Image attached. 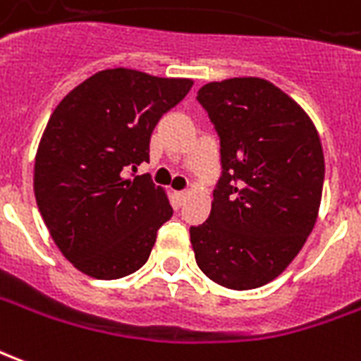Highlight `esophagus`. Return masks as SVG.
Segmentation results:
<instances>
[{"label":"esophagus","instance_id":"1","mask_svg":"<svg viewBox=\"0 0 361 361\" xmlns=\"http://www.w3.org/2000/svg\"><path fill=\"white\" fill-rule=\"evenodd\" d=\"M175 198L178 204H185V200L188 198V192L186 190H180V192H175Z\"/></svg>","mask_w":361,"mask_h":361}]
</instances>
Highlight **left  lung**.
Masks as SVG:
<instances>
[{
    "label": "left lung",
    "instance_id": "1",
    "mask_svg": "<svg viewBox=\"0 0 361 361\" xmlns=\"http://www.w3.org/2000/svg\"><path fill=\"white\" fill-rule=\"evenodd\" d=\"M196 99L219 135L224 169L209 217L190 227L196 264L224 288L255 290L282 274L315 227L321 140L305 111L267 79L214 81Z\"/></svg>",
    "mask_w": 361,
    "mask_h": 361
}]
</instances>
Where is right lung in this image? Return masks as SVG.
Segmentation results:
<instances>
[{
  "label": "right lung",
  "mask_w": 361,
  "mask_h": 361,
  "mask_svg": "<svg viewBox=\"0 0 361 361\" xmlns=\"http://www.w3.org/2000/svg\"><path fill=\"white\" fill-rule=\"evenodd\" d=\"M192 79L104 70L66 94L35 157V196L54 243L83 274L118 280L144 267L173 208L152 176L159 118L180 103Z\"/></svg>",
  "instance_id": "obj_1"
}]
</instances>
